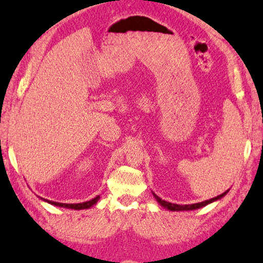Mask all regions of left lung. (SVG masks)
<instances>
[{
    "instance_id": "left-lung-1",
    "label": "left lung",
    "mask_w": 263,
    "mask_h": 263,
    "mask_svg": "<svg viewBox=\"0 0 263 263\" xmlns=\"http://www.w3.org/2000/svg\"><path fill=\"white\" fill-rule=\"evenodd\" d=\"M229 191L230 190L225 191L223 194H220V195L216 196V197H213V199H210V200H206V201H203V202H199V203H193V204H176V203H171V202H167V201L160 199V197L156 195L154 192H153V195H154V197L156 199V201H157L158 203L163 206V208L167 209L170 211H190V210H196V209L203 208V206L208 205L210 203H213V202H215V201L220 200V199H222V197H224L225 195L228 194Z\"/></svg>"
}]
</instances>
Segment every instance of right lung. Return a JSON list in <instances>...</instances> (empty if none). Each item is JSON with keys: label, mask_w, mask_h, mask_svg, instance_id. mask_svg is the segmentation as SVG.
I'll use <instances>...</instances> for the list:
<instances>
[{"label": "right lung", "mask_w": 263, "mask_h": 263, "mask_svg": "<svg viewBox=\"0 0 263 263\" xmlns=\"http://www.w3.org/2000/svg\"><path fill=\"white\" fill-rule=\"evenodd\" d=\"M41 200L47 202V203L55 205V206H61V208H67V209H73V210H83V209H90L91 206H93L97 202L99 201L100 199V195L96 196L95 199H92L90 201H86V202H82V203H60V202H54V201H49V200H46L44 197H40Z\"/></svg>", "instance_id": "obj_1"}]
</instances>
